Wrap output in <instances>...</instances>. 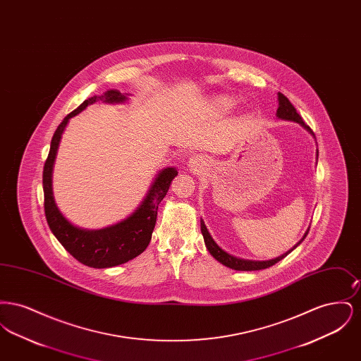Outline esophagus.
<instances>
[{
    "label": "esophagus",
    "instance_id": "1",
    "mask_svg": "<svg viewBox=\"0 0 361 361\" xmlns=\"http://www.w3.org/2000/svg\"><path fill=\"white\" fill-rule=\"evenodd\" d=\"M189 164H190V168H192V169H196V171H197V169H199V166H200V165H199V159H197V158H192V159L189 161Z\"/></svg>",
    "mask_w": 361,
    "mask_h": 361
}]
</instances>
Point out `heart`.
<instances>
[{
  "instance_id": "1",
  "label": "heart",
  "mask_w": 361,
  "mask_h": 361,
  "mask_svg": "<svg viewBox=\"0 0 361 361\" xmlns=\"http://www.w3.org/2000/svg\"><path fill=\"white\" fill-rule=\"evenodd\" d=\"M237 105V100L231 96L219 94L209 100V108L216 114H226L230 112Z\"/></svg>"
}]
</instances>
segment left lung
Masks as SVG:
<instances>
[{
    "label": "left lung",
    "mask_w": 361,
    "mask_h": 361,
    "mask_svg": "<svg viewBox=\"0 0 361 361\" xmlns=\"http://www.w3.org/2000/svg\"><path fill=\"white\" fill-rule=\"evenodd\" d=\"M277 100H279V108L276 111V116L279 119H283V121H295V123H299L303 128H306L309 131L310 134L314 137V133L311 131L309 126L303 121V119L300 118V115L296 112L295 106L292 105L291 102L283 94V93H277ZM318 153V152H317ZM200 227H202V234H203V238H204V243H206L207 250L209 252V255L215 259H218L221 264L226 265L227 268H231V269H235V271H259V269H265V268H269L272 265H275L276 262H279L280 259L288 256L291 253L292 250L300 245L303 240L306 238V235L309 234V230L306 231V234L303 235V238L299 240L291 250H288L287 253L281 255L280 257L274 258V259H268V261H252V259H243V258L234 257L231 255H228L227 252H224L222 247L218 246V243L215 240H212L211 234L208 233L207 230L206 224L203 222V219L200 221Z\"/></svg>",
    "instance_id": "left-lung-1"
}]
</instances>
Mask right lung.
<instances>
[{
    "mask_svg": "<svg viewBox=\"0 0 361 361\" xmlns=\"http://www.w3.org/2000/svg\"><path fill=\"white\" fill-rule=\"evenodd\" d=\"M127 99V94L111 89L100 96L87 99L77 109H74L55 130L50 153L43 169L44 214L50 230L73 257L92 268L116 267L145 252L152 240L158 206L166 196L173 178L177 176V171L174 168L162 169L157 174L154 183L152 184L140 206L127 219L100 230H86L70 224L55 204L52 195V168L61 137L70 119L82 112L87 105L96 102L124 103Z\"/></svg>",
    "mask_w": 361,
    "mask_h": 361,
    "instance_id": "obj_1",
    "label": "right lung"
}]
</instances>
